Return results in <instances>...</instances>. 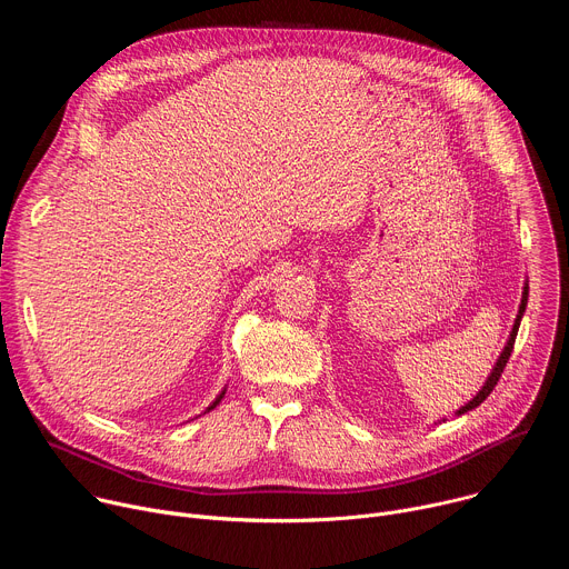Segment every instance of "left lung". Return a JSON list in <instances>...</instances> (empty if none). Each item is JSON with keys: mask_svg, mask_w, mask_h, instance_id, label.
<instances>
[{"mask_svg": "<svg viewBox=\"0 0 569 569\" xmlns=\"http://www.w3.org/2000/svg\"><path fill=\"white\" fill-rule=\"evenodd\" d=\"M527 297H529V286H525V292H522V301H520V310H518V317H516V323H513L511 338H509V342H507V347H505V351H502V356H500V360H498L496 369L491 371L489 380L483 382V387L479 389V393H477V396H475V398H472L468 405H463V408L457 412V417L466 415L468 410H475L477 405H481L486 398H489V393L496 389V385H498V380H500V376H502V371H505V367H507V362H509V358H511V353H513L516 336H518V329H520V319H522V312H525V308H527Z\"/></svg>", "mask_w": 569, "mask_h": 569, "instance_id": "1", "label": "left lung"}]
</instances>
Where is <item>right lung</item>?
<instances>
[{"instance_id": "right-lung-1", "label": "right lung", "mask_w": 569, "mask_h": 569, "mask_svg": "<svg viewBox=\"0 0 569 569\" xmlns=\"http://www.w3.org/2000/svg\"><path fill=\"white\" fill-rule=\"evenodd\" d=\"M222 396H224V391H222V393H220V396H218V398H216V400H213V405H209V410H213V408H216V405H218V402H220V398H222Z\"/></svg>"}]
</instances>
